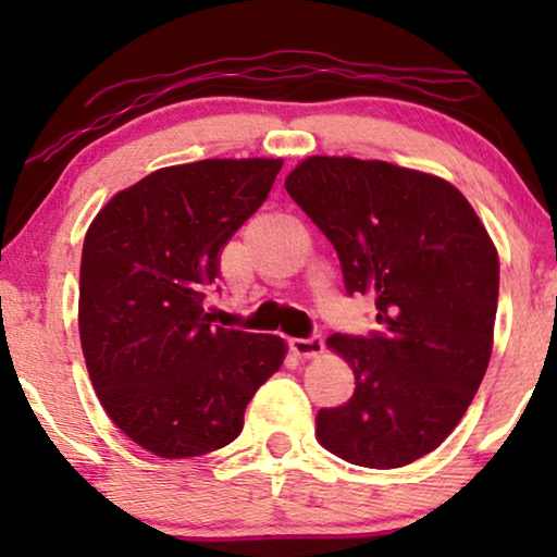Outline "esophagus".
Here are the masks:
<instances>
[{"label": "esophagus", "instance_id": "1", "mask_svg": "<svg viewBox=\"0 0 557 557\" xmlns=\"http://www.w3.org/2000/svg\"><path fill=\"white\" fill-rule=\"evenodd\" d=\"M288 345H292V352L296 357H301V360H314V357L322 355V349H324V342H322V337H319V334H314V337H309V339L294 337L292 342H288Z\"/></svg>", "mask_w": 557, "mask_h": 557}]
</instances>
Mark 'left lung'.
Here are the masks:
<instances>
[{
	"mask_svg": "<svg viewBox=\"0 0 557 557\" xmlns=\"http://www.w3.org/2000/svg\"><path fill=\"white\" fill-rule=\"evenodd\" d=\"M286 193L337 250L349 294H372L383 334H332L355 372L317 441L357 467L431 454L474 400L494 345L499 256L467 197L436 174L380 159L307 157Z\"/></svg>",
	"mask_w": 557,
	"mask_h": 557,
	"instance_id": "8db88e82",
	"label": "left lung"
}]
</instances>
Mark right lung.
I'll use <instances>...</instances> for the list:
<instances>
[{
  "label": "right lung",
  "instance_id": "1",
  "mask_svg": "<svg viewBox=\"0 0 557 557\" xmlns=\"http://www.w3.org/2000/svg\"><path fill=\"white\" fill-rule=\"evenodd\" d=\"M284 159H202L121 189L88 225L78 332L101 406L162 459L238 438L246 406L286 360L276 334L218 326L205 288L220 248L261 208Z\"/></svg>",
  "mask_w": 557,
  "mask_h": 557
}]
</instances>
